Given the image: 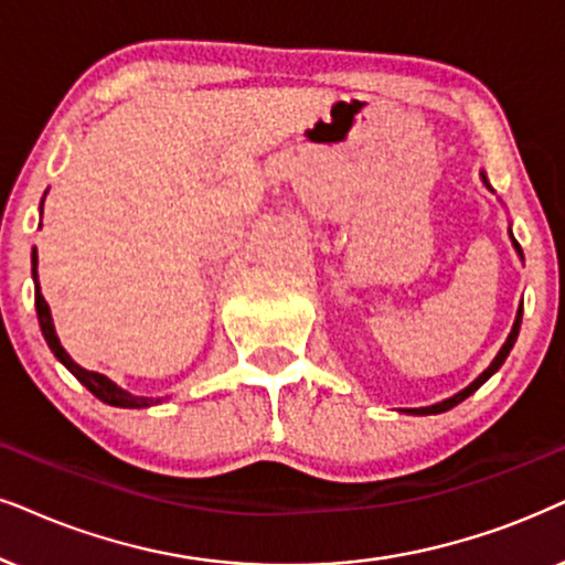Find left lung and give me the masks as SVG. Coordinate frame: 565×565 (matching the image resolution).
<instances>
[{"instance_id":"obj_1","label":"left lung","mask_w":565,"mask_h":565,"mask_svg":"<svg viewBox=\"0 0 565 565\" xmlns=\"http://www.w3.org/2000/svg\"><path fill=\"white\" fill-rule=\"evenodd\" d=\"M514 246H516V252H519V254H522V246H519V241H516V238H514ZM519 324H522V309H519V313H516V324H514V329H511V334H509L507 345H503V348H501V353H498V355H495V361H493V363H490V365H488V369H486V371H482V373H480V376H478V379H475L470 386H467V390H461L459 394H454V397H449V399L438 402V405H430V407H417V409H407V413H413V415H436V413H446V409H451L454 405H459V402H461V399H467V397H470V394H472V392H478V390H480V386H482V384H486V381H488L490 376H493V373H495L498 369H501V363H503V361H507L509 350H511V348H514V342H516V334H519Z\"/></svg>"}]
</instances>
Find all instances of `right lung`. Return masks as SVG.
<instances>
[{
    "label": "right lung",
    "mask_w": 565,
    "mask_h": 565,
    "mask_svg": "<svg viewBox=\"0 0 565 565\" xmlns=\"http://www.w3.org/2000/svg\"><path fill=\"white\" fill-rule=\"evenodd\" d=\"M43 204V202H41ZM35 267H39V254H35L33 248V280H35V311H39V324H41V332L46 337L51 353H54L58 361L67 365V371H72V376H75L79 384L85 386L87 392H93L95 397L100 402H106V405H114V407H150V405H158L160 399H150V397H135V394L124 392L121 386H116L111 379H106L104 373H95V371H85L79 369V365L72 361V358L64 353V348L58 345V337L54 332V321H51V311L46 306V300L41 296V288H39V273H35Z\"/></svg>",
    "instance_id": "add662e5"
}]
</instances>
